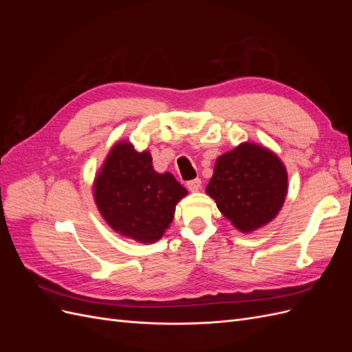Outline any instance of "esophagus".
I'll return each instance as SVG.
<instances>
[{
    "label": "esophagus",
    "mask_w": 352,
    "mask_h": 352,
    "mask_svg": "<svg viewBox=\"0 0 352 352\" xmlns=\"http://www.w3.org/2000/svg\"><path fill=\"white\" fill-rule=\"evenodd\" d=\"M186 186H188L189 190H192V192H194V190H198L201 188V179L197 177V179L189 180V182L186 184Z\"/></svg>",
    "instance_id": "obj_1"
}]
</instances>
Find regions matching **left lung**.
<instances>
[{"label":"left lung","mask_w":352,"mask_h":352,"mask_svg":"<svg viewBox=\"0 0 352 352\" xmlns=\"http://www.w3.org/2000/svg\"><path fill=\"white\" fill-rule=\"evenodd\" d=\"M287 175L280 160L255 144H241L217 158L206 192L241 232L273 220L282 208Z\"/></svg>","instance_id":"1"}]
</instances>
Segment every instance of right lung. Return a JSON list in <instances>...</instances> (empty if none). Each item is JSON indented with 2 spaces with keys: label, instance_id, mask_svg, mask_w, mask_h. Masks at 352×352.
I'll return each mask as SVG.
<instances>
[{
  "label": "right lung",
  "instance_id": "obj_1",
  "mask_svg": "<svg viewBox=\"0 0 352 352\" xmlns=\"http://www.w3.org/2000/svg\"><path fill=\"white\" fill-rule=\"evenodd\" d=\"M188 190L172 173H157L150 153L129 142L113 146L95 179L94 195L105 221L123 236L144 243L158 241Z\"/></svg>",
  "mask_w": 352,
  "mask_h": 352
}]
</instances>
